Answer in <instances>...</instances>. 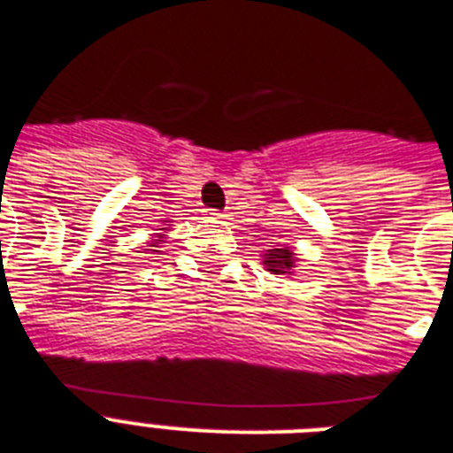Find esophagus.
Listing matches in <instances>:
<instances>
[{
  "instance_id": "esophagus-1",
  "label": "esophagus",
  "mask_w": 453,
  "mask_h": 453,
  "mask_svg": "<svg viewBox=\"0 0 453 453\" xmlns=\"http://www.w3.org/2000/svg\"><path fill=\"white\" fill-rule=\"evenodd\" d=\"M208 215H211V219H218V222H224V219L229 218L226 212H219V211H212V212H208Z\"/></svg>"
}]
</instances>
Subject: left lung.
Returning <instances> with one entry per match:
<instances>
[{
    "label": "left lung",
    "mask_w": 453,
    "mask_h": 453,
    "mask_svg": "<svg viewBox=\"0 0 453 453\" xmlns=\"http://www.w3.org/2000/svg\"><path fill=\"white\" fill-rule=\"evenodd\" d=\"M261 257H264V259H261L264 268H266V271H271L273 275H291L298 264L296 252H294L291 248H287V245L266 250V252L261 254Z\"/></svg>",
    "instance_id": "8db88e82"
}]
</instances>
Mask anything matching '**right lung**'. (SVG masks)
<instances>
[{"mask_svg": "<svg viewBox=\"0 0 453 453\" xmlns=\"http://www.w3.org/2000/svg\"><path fill=\"white\" fill-rule=\"evenodd\" d=\"M166 231H171V226H164V229H162V234H157V238H155V241H150V242H148V248H152V252H159V245H162V242H164V238H166Z\"/></svg>", "mask_w": 453, "mask_h": 453, "instance_id": "right-lung-1", "label": "right lung"}]
</instances>
